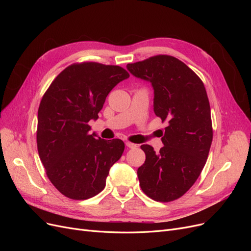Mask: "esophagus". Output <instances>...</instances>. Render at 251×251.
Returning a JSON list of instances; mask_svg holds the SVG:
<instances>
[{
	"label": "esophagus",
	"mask_w": 251,
	"mask_h": 251,
	"mask_svg": "<svg viewBox=\"0 0 251 251\" xmlns=\"http://www.w3.org/2000/svg\"><path fill=\"white\" fill-rule=\"evenodd\" d=\"M126 146L127 148H130V149H134V148L137 147V144L132 143V142H130V141H126Z\"/></svg>",
	"instance_id": "1"
}]
</instances>
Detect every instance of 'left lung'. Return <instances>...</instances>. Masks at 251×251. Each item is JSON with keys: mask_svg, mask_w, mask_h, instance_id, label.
<instances>
[{"mask_svg": "<svg viewBox=\"0 0 251 251\" xmlns=\"http://www.w3.org/2000/svg\"><path fill=\"white\" fill-rule=\"evenodd\" d=\"M126 69L151 83L154 112L168 123L159 153L141 146L146 161L137 171L140 187L155 201H174L194 185L207 160L212 126L206 90L198 75L171 55L127 64Z\"/></svg>", "mask_w": 251, "mask_h": 251, "instance_id": "obj_1", "label": "left lung"}]
</instances>
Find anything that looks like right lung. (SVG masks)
<instances>
[{"instance_id":"1","label":"right lung","mask_w":251,"mask_h":251,"mask_svg":"<svg viewBox=\"0 0 251 251\" xmlns=\"http://www.w3.org/2000/svg\"><path fill=\"white\" fill-rule=\"evenodd\" d=\"M130 76L119 66L80 63L60 72L44 94L37 112L36 142L51 183L73 200H86L105 186L111 166L125 151L120 139L91 134L105 97Z\"/></svg>"}]
</instances>
